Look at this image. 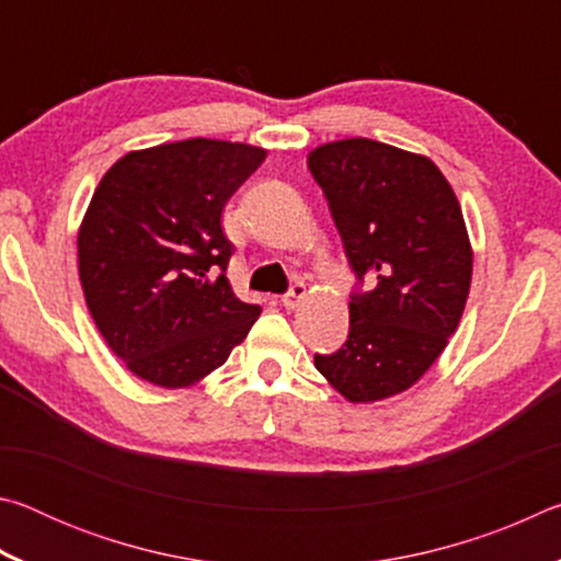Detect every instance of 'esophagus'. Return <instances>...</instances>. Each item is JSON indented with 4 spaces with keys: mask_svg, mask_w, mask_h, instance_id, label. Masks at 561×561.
Masks as SVG:
<instances>
[{
    "mask_svg": "<svg viewBox=\"0 0 561 561\" xmlns=\"http://www.w3.org/2000/svg\"><path fill=\"white\" fill-rule=\"evenodd\" d=\"M304 297H307V287H304V282H294L291 287H289V291L282 297V304H284V307H287V309H297L299 301H301Z\"/></svg>",
    "mask_w": 561,
    "mask_h": 561,
    "instance_id": "obj_1",
    "label": "esophagus"
}]
</instances>
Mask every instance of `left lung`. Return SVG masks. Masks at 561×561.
<instances>
[{
    "label": "left lung",
    "mask_w": 561,
    "mask_h": 561,
    "mask_svg": "<svg viewBox=\"0 0 561 561\" xmlns=\"http://www.w3.org/2000/svg\"><path fill=\"white\" fill-rule=\"evenodd\" d=\"M307 165L368 287L351 294L346 344L314 366L351 403L383 401L428 371L460 324L472 279L460 203L433 160L378 140L319 146Z\"/></svg>",
    "instance_id": "left-lung-1"
}]
</instances>
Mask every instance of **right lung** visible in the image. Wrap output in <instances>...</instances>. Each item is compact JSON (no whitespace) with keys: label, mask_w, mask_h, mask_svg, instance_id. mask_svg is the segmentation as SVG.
I'll return each mask as SVG.
<instances>
[{"label":"right lung","mask_w":561,"mask_h":561,"mask_svg":"<svg viewBox=\"0 0 561 561\" xmlns=\"http://www.w3.org/2000/svg\"><path fill=\"white\" fill-rule=\"evenodd\" d=\"M267 150L190 138L133 150L101 178L79 230V277L113 354L138 378L193 386L260 317L234 297L222 210Z\"/></svg>","instance_id":"obj_1"}]
</instances>
